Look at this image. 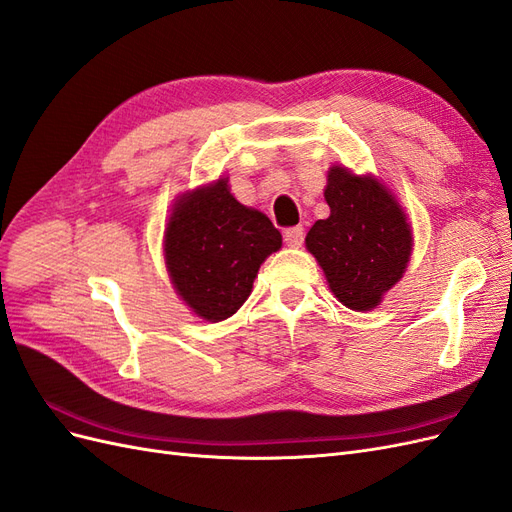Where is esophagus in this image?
Returning a JSON list of instances; mask_svg holds the SVG:
<instances>
[{"instance_id":"34e87169","label":"esophagus","mask_w":512,"mask_h":512,"mask_svg":"<svg viewBox=\"0 0 512 512\" xmlns=\"http://www.w3.org/2000/svg\"><path fill=\"white\" fill-rule=\"evenodd\" d=\"M303 239H305V230L303 226H292L284 232V241L286 245L290 247H301L303 245Z\"/></svg>"}]
</instances>
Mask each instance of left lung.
I'll return each mask as SVG.
<instances>
[{
  "mask_svg": "<svg viewBox=\"0 0 512 512\" xmlns=\"http://www.w3.org/2000/svg\"><path fill=\"white\" fill-rule=\"evenodd\" d=\"M324 198L331 215L309 228L305 245L335 297L356 312H369L404 275L412 230L378 181L352 175L344 166L329 170Z\"/></svg>",
  "mask_w": 512,
  "mask_h": 512,
  "instance_id": "8db88e82",
  "label": "left lung"
}]
</instances>
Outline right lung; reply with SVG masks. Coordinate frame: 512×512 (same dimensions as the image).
<instances>
[{
	"mask_svg": "<svg viewBox=\"0 0 512 512\" xmlns=\"http://www.w3.org/2000/svg\"><path fill=\"white\" fill-rule=\"evenodd\" d=\"M164 239L175 290L209 322L237 312L262 262L282 247L280 230L265 213L237 203L226 179L179 198Z\"/></svg>",
	"mask_w": 512,
	"mask_h": 512,
	"instance_id": "1",
	"label": "right lung"
}]
</instances>
